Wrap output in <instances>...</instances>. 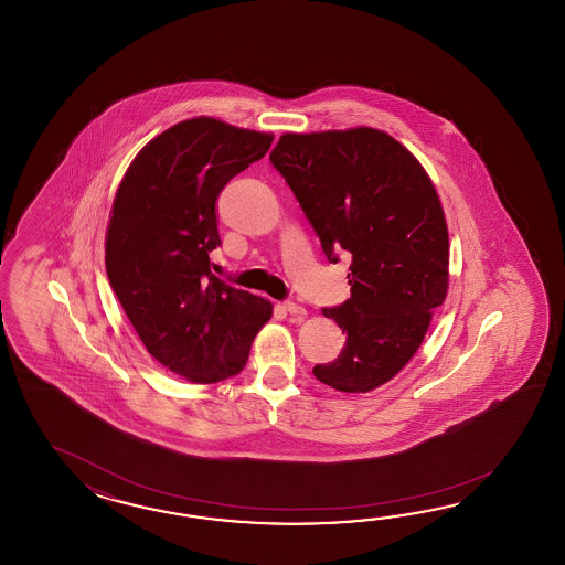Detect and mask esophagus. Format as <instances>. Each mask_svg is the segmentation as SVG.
Segmentation results:
<instances>
[{
	"label": "esophagus",
	"instance_id": "esophagus-1",
	"mask_svg": "<svg viewBox=\"0 0 565 565\" xmlns=\"http://www.w3.org/2000/svg\"><path fill=\"white\" fill-rule=\"evenodd\" d=\"M282 307H285V311H287L290 317H295V319H305V317H307V309L300 307L297 302H290V300H288Z\"/></svg>",
	"mask_w": 565,
	"mask_h": 565
}]
</instances>
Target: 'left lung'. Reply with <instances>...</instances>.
<instances>
[{"instance_id":"obj_1","label":"left lung","mask_w":565,"mask_h":565,"mask_svg":"<svg viewBox=\"0 0 565 565\" xmlns=\"http://www.w3.org/2000/svg\"><path fill=\"white\" fill-rule=\"evenodd\" d=\"M270 161L329 263L351 254V299L323 309L345 331V348L312 373L337 392H372L414 358L448 292V226L433 180L373 127L285 132Z\"/></svg>"}]
</instances>
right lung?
<instances>
[{
	"label": "right lung",
	"instance_id": "add662e5",
	"mask_svg": "<svg viewBox=\"0 0 565 565\" xmlns=\"http://www.w3.org/2000/svg\"><path fill=\"white\" fill-rule=\"evenodd\" d=\"M273 132L193 117L145 145L120 180L105 238L110 287L147 351L192 384L241 373L273 305L210 270L216 200Z\"/></svg>",
	"mask_w": 565,
	"mask_h": 565
}]
</instances>
